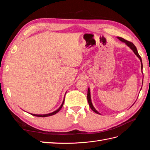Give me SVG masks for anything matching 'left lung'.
I'll list each match as a JSON object with an SVG mask.
<instances>
[{
  "instance_id": "obj_1",
  "label": "left lung",
  "mask_w": 150,
  "mask_h": 150,
  "mask_svg": "<svg viewBox=\"0 0 150 150\" xmlns=\"http://www.w3.org/2000/svg\"><path fill=\"white\" fill-rule=\"evenodd\" d=\"M117 38L118 39L120 40H121V42L125 43L126 46H128L131 50H132V51L134 52V53L135 54V55L137 56L139 59L140 62H141V65H142V69H143V64H142V57H141L139 55V54H138V51H137V47H136V46H134V45L132 42H129V41H128V40H126L124 39L123 38H120V37H117ZM143 79L142 84H143ZM87 97H88V101L89 105L91 109V110H92L94 112L97 113V114L100 115V113H99V112L96 110V109L94 108V107L93 105L92 101H91V93H90V89H89V88H88V96H87Z\"/></svg>"
}]
</instances>
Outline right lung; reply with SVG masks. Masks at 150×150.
I'll list each match as a JSON object with an SVG mask.
<instances>
[{
    "instance_id": "right-lung-1",
    "label": "right lung",
    "mask_w": 150,
    "mask_h": 150,
    "mask_svg": "<svg viewBox=\"0 0 150 150\" xmlns=\"http://www.w3.org/2000/svg\"><path fill=\"white\" fill-rule=\"evenodd\" d=\"M66 93H65V95H66ZM64 100H63L62 103V104L61 105V106H60L59 108L57 110L53 111L52 112L49 113V114H46V115H35V114H31V115H33V116H38V117H47V116H50L54 115L56 114V113H57L59 111L61 110V109L62 108V106H63V104H64Z\"/></svg>"
}]
</instances>
